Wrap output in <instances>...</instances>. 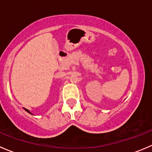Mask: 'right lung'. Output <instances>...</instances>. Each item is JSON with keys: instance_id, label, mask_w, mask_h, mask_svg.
Masks as SVG:
<instances>
[{"instance_id": "1", "label": "right lung", "mask_w": 152, "mask_h": 152, "mask_svg": "<svg viewBox=\"0 0 152 152\" xmlns=\"http://www.w3.org/2000/svg\"><path fill=\"white\" fill-rule=\"evenodd\" d=\"M24 110H26V111L27 112V113H30V114H31V113H30V111H28V110H27V109H25V108H24ZM32 115V114H31Z\"/></svg>"}]
</instances>
